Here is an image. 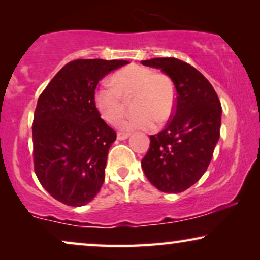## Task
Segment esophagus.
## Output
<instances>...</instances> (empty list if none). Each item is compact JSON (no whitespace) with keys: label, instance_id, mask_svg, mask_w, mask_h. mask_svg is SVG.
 Here are the masks:
<instances>
[{"label":"esophagus","instance_id":"34e87169","mask_svg":"<svg viewBox=\"0 0 260 260\" xmlns=\"http://www.w3.org/2000/svg\"><path fill=\"white\" fill-rule=\"evenodd\" d=\"M129 135L130 134H127V133H117V140H119V141L126 140V138L129 137Z\"/></svg>","mask_w":260,"mask_h":260}]
</instances>
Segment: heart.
Returning <instances> with one entry per match:
<instances>
[{"label": "heart", "mask_w": 260, "mask_h": 260, "mask_svg": "<svg viewBox=\"0 0 260 260\" xmlns=\"http://www.w3.org/2000/svg\"><path fill=\"white\" fill-rule=\"evenodd\" d=\"M113 83L104 81L94 94V104L103 119L115 125L125 110V98L133 99L136 115L120 120L124 130L151 129L166 124L175 109V87L167 74L149 67L129 65L113 74Z\"/></svg>", "instance_id": "obj_1"}]
</instances>
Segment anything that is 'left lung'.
<instances>
[{"instance_id":"obj_1","label":"left lung","mask_w":260,"mask_h":260,"mask_svg":"<svg viewBox=\"0 0 260 260\" xmlns=\"http://www.w3.org/2000/svg\"><path fill=\"white\" fill-rule=\"evenodd\" d=\"M142 63L172 78L175 109L165 129L150 136L142 168L152 186L181 193L207 170L220 137L221 104L211 83L189 63L176 58H155Z\"/></svg>"}]
</instances>
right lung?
I'll return each mask as SVG.
<instances>
[{"instance_id": "1", "label": "right lung", "mask_w": 260, "mask_h": 260, "mask_svg": "<svg viewBox=\"0 0 260 260\" xmlns=\"http://www.w3.org/2000/svg\"><path fill=\"white\" fill-rule=\"evenodd\" d=\"M126 60L78 59L66 63L42 91L33 119L34 170L41 186L67 206H84L105 180L116 131L94 104L98 81Z\"/></svg>"}]
</instances>
